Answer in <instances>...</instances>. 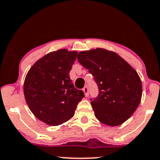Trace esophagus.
Here are the masks:
<instances>
[{"instance_id":"esophagus-1","label":"esophagus","mask_w":160,"mask_h":160,"mask_svg":"<svg viewBox=\"0 0 160 160\" xmlns=\"http://www.w3.org/2000/svg\"><path fill=\"white\" fill-rule=\"evenodd\" d=\"M82 91L84 92V94H85V96L86 97H88V95H89V93H88V88L87 86H85L83 88H82Z\"/></svg>"}]
</instances>
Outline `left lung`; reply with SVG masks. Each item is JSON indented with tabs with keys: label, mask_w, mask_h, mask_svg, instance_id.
Masks as SVG:
<instances>
[{
	"label": "left lung",
	"mask_w": 160,
	"mask_h": 160,
	"mask_svg": "<svg viewBox=\"0 0 160 160\" xmlns=\"http://www.w3.org/2000/svg\"><path fill=\"white\" fill-rule=\"evenodd\" d=\"M78 59L98 85V97L90 99L97 119L109 126L128 120L142 98V82L136 71L115 52L103 48L80 52Z\"/></svg>",
	"instance_id": "8db88e82"
}]
</instances>
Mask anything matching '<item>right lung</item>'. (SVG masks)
I'll return each mask as SVG.
<instances>
[{"label":"right lung","mask_w":160,"mask_h":160,"mask_svg":"<svg viewBox=\"0 0 160 160\" xmlns=\"http://www.w3.org/2000/svg\"><path fill=\"white\" fill-rule=\"evenodd\" d=\"M78 52L60 49L32 66L23 85L26 103L34 115L49 125H58L74 115L84 92L74 87L69 72Z\"/></svg>","instance_id":"obj_1"}]
</instances>
